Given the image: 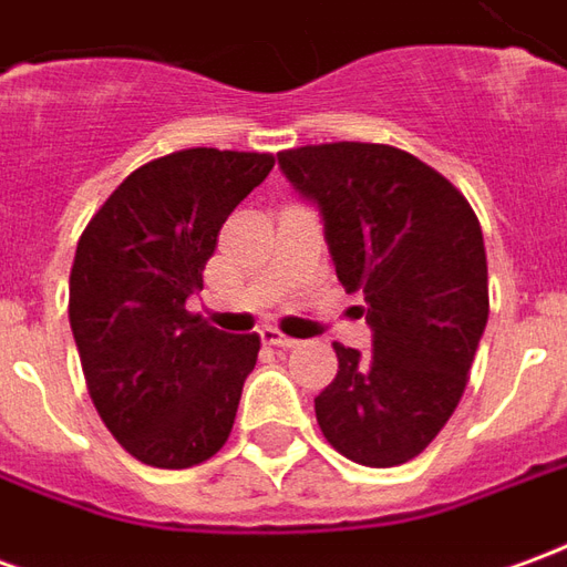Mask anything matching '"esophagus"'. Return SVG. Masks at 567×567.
I'll list each match as a JSON object with an SVG mask.
<instances>
[{"label": "esophagus", "mask_w": 567, "mask_h": 567, "mask_svg": "<svg viewBox=\"0 0 567 567\" xmlns=\"http://www.w3.org/2000/svg\"><path fill=\"white\" fill-rule=\"evenodd\" d=\"M260 340L267 346H279V349H295L297 346V340L285 337V333H279L276 328H264V331H260Z\"/></svg>", "instance_id": "34e87169"}]
</instances>
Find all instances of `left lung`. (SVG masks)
<instances>
[{
    "label": "left lung",
    "mask_w": 567,
    "mask_h": 567,
    "mask_svg": "<svg viewBox=\"0 0 567 567\" xmlns=\"http://www.w3.org/2000/svg\"><path fill=\"white\" fill-rule=\"evenodd\" d=\"M279 169L319 209L337 279L364 295L373 333L368 355L333 343L321 434L368 467L410 462L455 413L486 331L480 221L443 175L392 145H303L279 151Z\"/></svg>",
    "instance_id": "obj_1"
}]
</instances>
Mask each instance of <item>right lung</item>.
Here are the masks:
<instances>
[{"label": "right lung", "instance_id": "obj_1", "mask_svg": "<svg viewBox=\"0 0 567 567\" xmlns=\"http://www.w3.org/2000/svg\"><path fill=\"white\" fill-rule=\"evenodd\" d=\"M272 154L187 148L130 173L75 248L69 324L93 406L124 450L182 471L221 450L260 337L221 333L185 309L227 215Z\"/></svg>", "mask_w": 567, "mask_h": 567}]
</instances>
